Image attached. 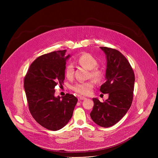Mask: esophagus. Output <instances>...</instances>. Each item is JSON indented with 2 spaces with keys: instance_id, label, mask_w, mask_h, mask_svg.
Here are the masks:
<instances>
[{
  "instance_id": "34e87169",
  "label": "esophagus",
  "mask_w": 158,
  "mask_h": 158,
  "mask_svg": "<svg viewBox=\"0 0 158 158\" xmlns=\"http://www.w3.org/2000/svg\"><path fill=\"white\" fill-rule=\"evenodd\" d=\"M79 100H84V99H86V98L85 97H79Z\"/></svg>"
}]
</instances>
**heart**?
Instances as JSON below:
<instances>
[{"label":"heart","instance_id":"1","mask_svg":"<svg viewBox=\"0 0 158 158\" xmlns=\"http://www.w3.org/2000/svg\"><path fill=\"white\" fill-rule=\"evenodd\" d=\"M79 64L86 68L91 70V76L96 81H100L103 77L104 73L102 70L96 68L98 65L97 59L91 54L89 53H84L79 56L77 59ZM65 74L67 78L71 79L74 75V67L72 64L66 67ZM94 86V82L93 81L87 82H79L73 87V90L81 95H89L91 93L92 90Z\"/></svg>","mask_w":158,"mask_h":158}]
</instances>
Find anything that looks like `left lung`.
<instances>
[{
  "label": "left lung",
  "mask_w": 158,
  "mask_h": 158,
  "mask_svg": "<svg viewBox=\"0 0 158 158\" xmlns=\"http://www.w3.org/2000/svg\"><path fill=\"white\" fill-rule=\"evenodd\" d=\"M106 57V82L100 88L107 99L101 102L93 98L94 106L90 114L93 121L103 127L119 122L129 109L133 98L134 74L127 59L118 50L100 47Z\"/></svg>",
  "instance_id": "1"
}]
</instances>
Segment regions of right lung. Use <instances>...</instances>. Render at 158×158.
Returning a JSON list of instances; mask_svg holds the SVG:
<instances>
[{"instance_id":"add662e5","label":"right lung","mask_w":158,"mask_h":158,"mask_svg":"<svg viewBox=\"0 0 158 158\" xmlns=\"http://www.w3.org/2000/svg\"><path fill=\"white\" fill-rule=\"evenodd\" d=\"M66 50L37 57L30 65L24 78V89L29 110L42 126L51 131L64 127L73 116L77 99L73 94L55 96V86L65 79Z\"/></svg>"}]
</instances>
